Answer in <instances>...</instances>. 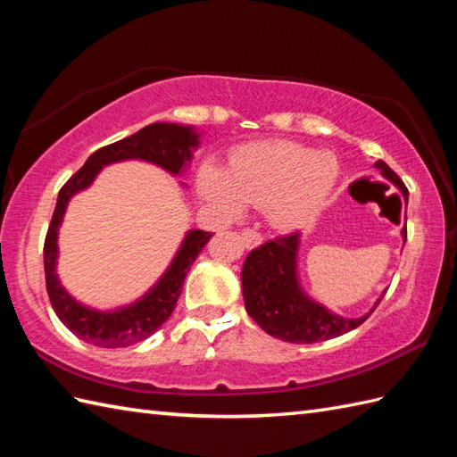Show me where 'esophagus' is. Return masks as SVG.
<instances>
[{
    "instance_id": "obj_1",
    "label": "esophagus",
    "mask_w": 457,
    "mask_h": 457,
    "mask_svg": "<svg viewBox=\"0 0 457 457\" xmlns=\"http://www.w3.org/2000/svg\"><path fill=\"white\" fill-rule=\"evenodd\" d=\"M242 238H245L248 248L262 245V235H260L258 230H254V228H245V230H242Z\"/></svg>"
}]
</instances>
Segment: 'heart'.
Segmentation results:
<instances>
[{
    "label": "heart",
    "instance_id": "b5f03b06",
    "mask_svg": "<svg viewBox=\"0 0 457 457\" xmlns=\"http://www.w3.org/2000/svg\"><path fill=\"white\" fill-rule=\"evenodd\" d=\"M338 164L328 154L287 140L240 148L227 174L205 168L199 186L203 195L227 212H238L242 201L270 205L271 219L283 228L311 220L337 184Z\"/></svg>",
    "mask_w": 457,
    "mask_h": 457
}]
</instances>
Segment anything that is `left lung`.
<instances>
[{"instance_id":"8db88e82","label":"left lung","mask_w":457,"mask_h":457,"mask_svg":"<svg viewBox=\"0 0 457 457\" xmlns=\"http://www.w3.org/2000/svg\"><path fill=\"white\" fill-rule=\"evenodd\" d=\"M375 166L409 201V189L403 179L383 160L375 162ZM403 237L407 240V227L403 228ZM297 246L299 232H291L250 252L242 268V293L250 317L270 337L293 344L324 342L358 328L373 311L361 319H344L303 295L295 273Z\"/></svg>"}]
</instances>
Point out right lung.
<instances>
[{"label":"right lung","instance_id":"1","mask_svg":"<svg viewBox=\"0 0 457 457\" xmlns=\"http://www.w3.org/2000/svg\"><path fill=\"white\" fill-rule=\"evenodd\" d=\"M195 146L197 135L189 127H179L171 123L148 125L135 135L96 150L87 158L86 164L60 189L53 220H50L45 238V278L50 305H53L56 317L79 340L96 344V346L101 348H125L130 346V344L143 342L150 334H154L168 320L170 314L174 312L181 289H184L187 271L194 266L199 252L205 248L212 235L205 230L187 232L184 245H181L178 256L171 262L170 270L152 287L148 295H145L130 307L113 312H99L79 305L76 299L70 297L64 287L60 286L54 270L58 256V227L62 222L68 199L76 191L87 187L97 176V171L111 164V162L138 158L154 162V164L171 171V174H179L191 160V148Z\"/></svg>","mask_w":457,"mask_h":457}]
</instances>
